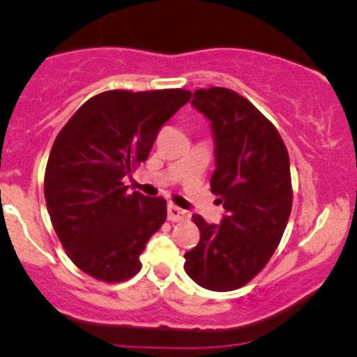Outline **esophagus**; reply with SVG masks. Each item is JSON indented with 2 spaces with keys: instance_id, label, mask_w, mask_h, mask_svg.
<instances>
[{
  "instance_id": "obj_1",
  "label": "esophagus",
  "mask_w": 357,
  "mask_h": 357,
  "mask_svg": "<svg viewBox=\"0 0 357 357\" xmlns=\"http://www.w3.org/2000/svg\"><path fill=\"white\" fill-rule=\"evenodd\" d=\"M190 218V213L178 208L176 204H169L167 206V220L169 221H184Z\"/></svg>"
}]
</instances>
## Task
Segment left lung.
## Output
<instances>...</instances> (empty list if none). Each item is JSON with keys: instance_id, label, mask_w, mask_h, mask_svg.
Masks as SVG:
<instances>
[{"instance_id": "8db88e82", "label": "left lung", "mask_w": 357, "mask_h": 357, "mask_svg": "<svg viewBox=\"0 0 357 357\" xmlns=\"http://www.w3.org/2000/svg\"><path fill=\"white\" fill-rule=\"evenodd\" d=\"M191 104L211 122L210 184L227 215L220 225L192 215L199 243L184 253V270L203 289L228 292L248 284L280 243L292 210L289 153L275 126L235 90L199 89Z\"/></svg>"}]
</instances>
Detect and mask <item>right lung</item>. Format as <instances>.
I'll return each mask as SVG.
<instances>
[{
  "mask_svg": "<svg viewBox=\"0 0 357 357\" xmlns=\"http://www.w3.org/2000/svg\"><path fill=\"white\" fill-rule=\"evenodd\" d=\"M190 90H109L85 102L56 136L45 171V202L65 252L82 272L122 282L141 270L147 240L166 221V199L129 192L159 129Z\"/></svg>",
  "mask_w": 357,
  "mask_h": 357,
  "instance_id": "1",
  "label": "right lung"
}]
</instances>
